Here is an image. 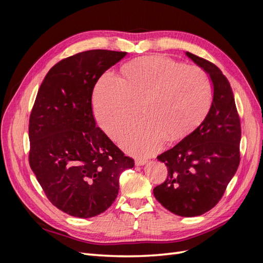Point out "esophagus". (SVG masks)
Returning a JSON list of instances; mask_svg holds the SVG:
<instances>
[{"instance_id": "obj_1", "label": "esophagus", "mask_w": 263, "mask_h": 263, "mask_svg": "<svg viewBox=\"0 0 263 263\" xmlns=\"http://www.w3.org/2000/svg\"><path fill=\"white\" fill-rule=\"evenodd\" d=\"M147 162V159L146 158H137L136 160H135V163L137 165H142Z\"/></svg>"}]
</instances>
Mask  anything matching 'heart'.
I'll return each mask as SVG.
<instances>
[{
    "label": "heart",
    "instance_id": "heart-1",
    "mask_svg": "<svg viewBox=\"0 0 263 263\" xmlns=\"http://www.w3.org/2000/svg\"><path fill=\"white\" fill-rule=\"evenodd\" d=\"M212 84L201 68L160 54L126 63L122 78L103 77L94 91V114L101 128L116 139L138 116L144 119L121 135L119 142L134 155L154 153L168 140L186 136L208 114Z\"/></svg>",
    "mask_w": 263,
    "mask_h": 263
}]
</instances>
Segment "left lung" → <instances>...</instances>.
I'll return each instance as SVG.
<instances>
[{"label":"left lung","mask_w":263,"mask_h":263,"mask_svg":"<svg viewBox=\"0 0 263 263\" xmlns=\"http://www.w3.org/2000/svg\"><path fill=\"white\" fill-rule=\"evenodd\" d=\"M210 74L214 97L202 124L157 159L168 177L154 189L157 201L171 213L194 217L209 212L224 195L240 162V118L227 78L213 62L186 52Z\"/></svg>","instance_id":"obj_1"}]
</instances>
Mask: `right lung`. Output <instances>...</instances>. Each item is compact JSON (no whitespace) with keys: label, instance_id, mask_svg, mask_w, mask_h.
<instances>
[{"label":"right lung","instance_id":"1","mask_svg":"<svg viewBox=\"0 0 263 263\" xmlns=\"http://www.w3.org/2000/svg\"><path fill=\"white\" fill-rule=\"evenodd\" d=\"M126 55L87 50L48 71L29 116V165L52 205L71 216L105 212L119 190V176L135 165L97 126L92 93L100 77Z\"/></svg>","mask_w":263,"mask_h":263}]
</instances>
